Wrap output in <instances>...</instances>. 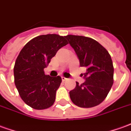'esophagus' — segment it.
I'll list each match as a JSON object with an SVG mask.
<instances>
[{"label":"esophagus","instance_id":"obj_1","mask_svg":"<svg viewBox=\"0 0 131 131\" xmlns=\"http://www.w3.org/2000/svg\"><path fill=\"white\" fill-rule=\"evenodd\" d=\"M67 79H67V78H66V77H62V80L63 81H67Z\"/></svg>","mask_w":131,"mask_h":131}]
</instances>
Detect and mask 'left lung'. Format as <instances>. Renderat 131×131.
Masks as SVG:
<instances>
[{"instance_id":"left-lung-1","label":"left lung","mask_w":131,"mask_h":131,"mask_svg":"<svg viewBox=\"0 0 131 131\" xmlns=\"http://www.w3.org/2000/svg\"><path fill=\"white\" fill-rule=\"evenodd\" d=\"M79 59L81 67L86 68V81L69 91L72 101L77 106L91 108L106 98L113 84V62L104 47L92 38L68 35L65 36Z\"/></svg>"}]
</instances>
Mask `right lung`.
I'll list each match as a JSON object with an SVG mask.
<instances>
[{
	"instance_id": "obj_1",
	"label": "right lung",
	"mask_w": 131,
	"mask_h": 131,
	"mask_svg": "<svg viewBox=\"0 0 131 131\" xmlns=\"http://www.w3.org/2000/svg\"><path fill=\"white\" fill-rule=\"evenodd\" d=\"M67 44L65 36L42 35L30 40L19 53L14 66L15 84L23 101L34 109H46L54 103L62 78L45 75L44 69Z\"/></svg>"
}]
</instances>
